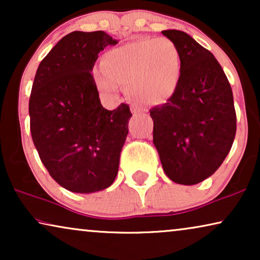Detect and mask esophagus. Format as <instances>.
Masks as SVG:
<instances>
[{
	"label": "esophagus",
	"mask_w": 260,
	"mask_h": 260,
	"mask_svg": "<svg viewBox=\"0 0 260 260\" xmlns=\"http://www.w3.org/2000/svg\"><path fill=\"white\" fill-rule=\"evenodd\" d=\"M131 112H133L135 116H138L141 115V109H138L137 106H133V108H131Z\"/></svg>",
	"instance_id": "1"
}]
</instances>
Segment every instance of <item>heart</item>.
Instances as JSON below:
<instances>
[{
  "mask_svg": "<svg viewBox=\"0 0 260 260\" xmlns=\"http://www.w3.org/2000/svg\"><path fill=\"white\" fill-rule=\"evenodd\" d=\"M102 69L93 72L101 93L112 95L117 84L127 85V94L134 101L161 105L179 90L182 56L169 38H145L110 49L103 55Z\"/></svg>",
  "mask_w": 260,
  "mask_h": 260,
  "instance_id": "heart-1",
  "label": "heart"
}]
</instances>
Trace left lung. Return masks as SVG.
<instances>
[{
  "instance_id": "8db88e82",
  "label": "left lung",
  "mask_w": 260,
  "mask_h": 260,
  "mask_svg": "<svg viewBox=\"0 0 260 260\" xmlns=\"http://www.w3.org/2000/svg\"><path fill=\"white\" fill-rule=\"evenodd\" d=\"M162 34L180 49L182 77L174 97L150 110L152 142L166 175L191 186L213 175L232 148L237 131L233 93L208 49L184 31Z\"/></svg>"
}]
</instances>
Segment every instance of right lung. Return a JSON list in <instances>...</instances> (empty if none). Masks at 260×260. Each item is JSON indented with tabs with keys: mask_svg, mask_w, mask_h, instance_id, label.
<instances>
[{
	"mask_svg": "<svg viewBox=\"0 0 260 260\" xmlns=\"http://www.w3.org/2000/svg\"><path fill=\"white\" fill-rule=\"evenodd\" d=\"M118 40L103 30L72 31L38 67L29 98L30 133L49 175L65 189L90 194L111 186L129 133L122 103L103 108L93 71L101 51Z\"/></svg>",
	"mask_w": 260,
	"mask_h": 260,
	"instance_id": "obj_1",
	"label": "right lung"
}]
</instances>
